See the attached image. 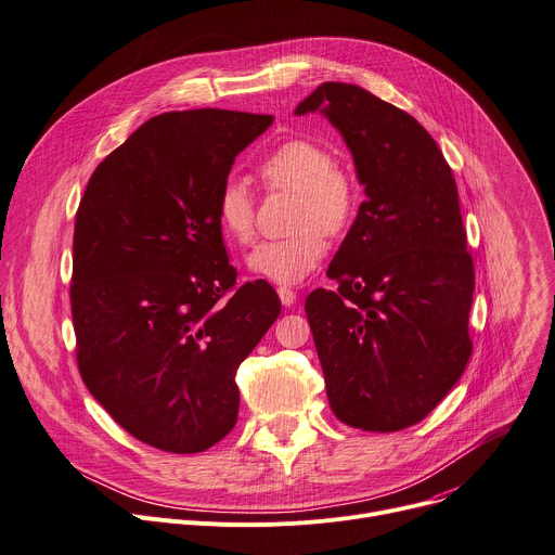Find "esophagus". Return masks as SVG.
<instances>
[{"label": "esophagus", "instance_id": "1", "mask_svg": "<svg viewBox=\"0 0 555 555\" xmlns=\"http://www.w3.org/2000/svg\"><path fill=\"white\" fill-rule=\"evenodd\" d=\"M278 295H280V302H282L284 307H293V305H295V300H297L295 291H293V288H288V286H280V288H278Z\"/></svg>", "mask_w": 555, "mask_h": 555}]
</instances>
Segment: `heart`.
Instances as JSON below:
<instances>
[{
    "label": "heart",
    "mask_w": 555,
    "mask_h": 555,
    "mask_svg": "<svg viewBox=\"0 0 555 555\" xmlns=\"http://www.w3.org/2000/svg\"><path fill=\"white\" fill-rule=\"evenodd\" d=\"M260 176L271 189L297 195L291 227L293 235L264 240L255 246L246 267L275 284H297L309 278L326 255V235L345 233L358 212V189L349 173L335 166V157L309 140H286L260 162ZM222 233L246 244L255 233V199L248 184L227 178L216 197Z\"/></svg>",
    "instance_id": "b5f03b06"
}]
</instances>
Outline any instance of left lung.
Wrapping results in <instances>:
<instances>
[{
	"mask_svg": "<svg viewBox=\"0 0 555 555\" xmlns=\"http://www.w3.org/2000/svg\"><path fill=\"white\" fill-rule=\"evenodd\" d=\"M343 133L366 199L315 288L307 318L339 422L391 434L429 415L468 358L474 260L457 186L415 117L356 83L324 81L295 115Z\"/></svg>",
	"mask_w": 555,
	"mask_h": 555,
	"instance_id": "obj_1",
	"label": "left lung"
}]
</instances>
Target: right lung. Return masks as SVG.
Returning a JSON list of instances; mask_svg holds the SVG:
<instances>
[{
    "label": "right lung",
    "instance_id": "obj_1",
    "mask_svg": "<svg viewBox=\"0 0 555 555\" xmlns=\"http://www.w3.org/2000/svg\"><path fill=\"white\" fill-rule=\"evenodd\" d=\"M273 115L151 117L89 180L73 233L70 313L91 396L144 444L199 453L237 422L235 373L280 315L235 284L216 197Z\"/></svg>",
    "mask_w": 555,
    "mask_h": 555
}]
</instances>
